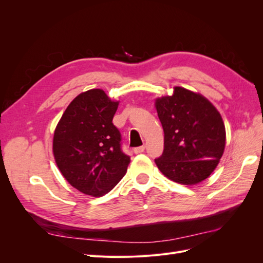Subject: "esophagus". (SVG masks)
Instances as JSON below:
<instances>
[{
  "instance_id": "esophagus-1",
  "label": "esophagus",
  "mask_w": 263,
  "mask_h": 263,
  "mask_svg": "<svg viewBox=\"0 0 263 263\" xmlns=\"http://www.w3.org/2000/svg\"><path fill=\"white\" fill-rule=\"evenodd\" d=\"M145 151V146H140V147H136L134 149V153L135 154H141V153H144Z\"/></svg>"
}]
</instances>
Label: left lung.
<instances>
[{"label":"left lung","mask_w":263,"mask_h":263,"mask_svg":"<svg viewBox=\"0 0 263 263\" xmlns=\"http://www.w3.org/2000/svg\"><path fill=\"white\" fill-rule=\"evenodd\" d=\"M164 149L155 162L166 178L184 185L208 179L224 154L226 130L218 110L203 95L176 86L156 100Z\"/></svg>","instance_id":"obj_1"}]
</instances>
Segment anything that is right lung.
Segmentation results:
<instances>
[{
    "label": "right lung",
    "mask_w": 263,
    "mask_h": 263,
    "mask_svg": "<svg viewBox=\"0 0 263 263\" xmlns=\"http://www.w3.org/2000/svg\"><path fill=\"white\" fill-rule=\"evenodd\" d=\"M118 102L101 89L79 94L55 127L52 151L60 172L80 192L102 196L122 180L130 162L112 123Z\"/></svg>",
    "instance_id": "right-lung-1"
}]
</instances>
